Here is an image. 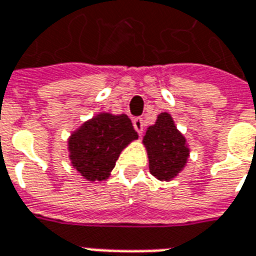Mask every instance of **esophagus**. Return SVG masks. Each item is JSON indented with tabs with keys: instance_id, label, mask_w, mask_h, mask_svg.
<instances>
[{
	"instance_id": "34e87169",
	"label": "esophagus",
	"mask_w": 256,
	"mask_h": 256,
	"mask_svg": "<svg viewBox=\"0 0 256 256\" xmlns=\"http://www.w3.org/2000/svg\"><path fill=\"white\" fill-rule=\"evenodd\" d=\"M133 126L136 128V132L138 134H142L144 133V119L142 118H136L133 120Z\"/></svg>"
}]
</instances>
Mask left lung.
Masks as SVG:
<instances>
[{"instance_id": "obj_1", "label": "left lung", "mask_w": 256, "mask_h": 256, "mask_svg": "<svg viewBox=\"0 0 256 256\" xmlns=\"http://www.w3.org/2000/svg\"><path fill=\"white\" fill-rule=\"evenodd\" d=\"M150 172L159 181H172L182 172L189 159V145L168 112H162L142 138Z\"/></svg>"}]
</instances>
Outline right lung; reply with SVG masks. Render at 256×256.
<instances>
[{"mask_svg":"<svg viewBox=\"0 0 256 256\" xmlns=\"http://www.w3.org/2000/svg\"><path fill=\"white\" fill-rule=\"evenodd\" d=\"M136 140L138 134L128 115L98 112L71 133L67 141L68 158L86 181H106L120 152Z\"/></svg>","mask_w":256,"mask_h":256,"instance_id":"right-lung-1","label":"right lung"}]
</instances>
